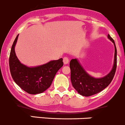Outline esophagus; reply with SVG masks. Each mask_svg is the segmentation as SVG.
Wrapping results in <instances>:
<instances>
[{
    "mask_svg": "<svg viewBox=\"0 0 125 125\" xmlns=\"http://www.w3.org/2000/svg\"><path fill=\"white\" fill-rule=\"evenodd\" d=\"M63 62L64 64H67L69 62V59L67 57L63 58Z\"/></svg>",
    "mask_w": 125,
    "mask_h": 125,
    "instance_id": "34e87169",
    "label": "esophagus"
}]
</instances>
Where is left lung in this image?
Wrapping results in <instances>:
<instances>
[{
	"mask_svg": "<svg viewBox=\"0 0 125 125\" xmlns=\"http://www.w3.org/2000/svg\"><path fill=\"white\" fill-rule=\"evenodd\" d=\"M109 39L114 43L115 47L114 63L112 70L102 78H95L86 72L76 59H72L70 62L71 74L70 79L72 86L80 95L85 97L93 95L103 91L112 81L117 68V49L114 39L109 34Z\"/></svg>",
	"mask_w": 125,
	"mask_h": 125,
	"instance_id": "1",
	"label": "left lung"
}]
</instances>
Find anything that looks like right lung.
<instances>
[{"label":"right lung","instance_id":"add662e5","mask_svg":"<svg viewBox=\"0 0 125 125\" xmlns=\"http://www.w3.org/2000/svg\"><path fill=\"white\" fill-rule=\"evenodd\" d=\"M18 38V35L13 42L10 55L9 65L12 78L14 82L27 93H42L50 87L56 72L62 67V59L51 61L35 67H27L21 64L16 55L14 47Z\"/></svg>","mask_w":125,"mask_h":125}]
</instances>
